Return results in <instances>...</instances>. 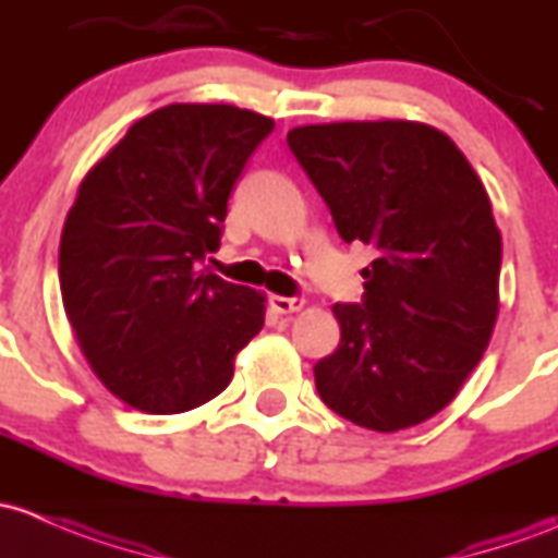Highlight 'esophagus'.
Wrapping results in <instances>:
<instances>
[{"instance_id": "esophagus-1", "label": "esophagus", "mask_w": 558, "mask_h": 558, "mask_svg": "<svg viewBox=\"0 0 558 558\" xmlns=\"http://www.w3.org/2000/svg\"><path fill=\"white\" fill-rule=\"evenodd\" d=\"M268 303H271V308L277 314H295L306 306V301H303V298H284V295H271L268 298Z\"/></svg>"}]
</instances>
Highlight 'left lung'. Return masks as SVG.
Returning a JSON list of instances; mask_svg holds the SVG:
<instances>
[{"instance_id": "left-lung-1", "label": "left lung", "mask_w": 558, "mask_h": 558, "mask_svg": "<svg viewBox=\"0 0 558 558\" xmlns=\"http://www.w3.org/2000/svg\"><path fill=\"white\" fill-rule=\"evenodd\" d=\"M287 145L347 244L363 303H336L341 343L314 365L322 403L376 433L427 422L484 357L499 314L502 236L462 150L416 120L298 125Z\"/></svg>"}]
</instances>
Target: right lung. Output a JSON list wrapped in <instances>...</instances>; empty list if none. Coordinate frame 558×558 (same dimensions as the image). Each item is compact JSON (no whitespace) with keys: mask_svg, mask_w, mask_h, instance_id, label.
Returning a JSON list of instances; mask_svg holds the SVG:
<instances>
[{"mask_svg":"<svg viewBox=\"0 0 558 558\" xmlns=\"http://www.w3.org/2000/svg\"><path fill=\"white\" fill-rule=\"evenodd\" d=\"M274 120L169 105L136 120L80 182L59 250L66 317L114 398L145 413L209 403L266 322V295L201 263Z\"/></svg>","mask_w":558,"mask_h":558,"instance_id":"add662e5","label":"right lung"}]
</instances>
